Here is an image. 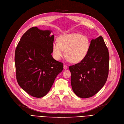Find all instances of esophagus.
<instances>
[{
    "instance_id": "obj_1",
    "label": "esophagus",
    "mask_w": 124,
    "mask_h": 124,
    "mask_svg": "<svg viewBox=\"0 0 124 124\" xmlns=\"http://www.w3.org/2000/svg\"><path fill=\"white\" fill-rule=\"evenodd\" d=\"M63 67H64V69H67L68 68L67 66V65H64V66H63Z\"/></svg>"
}]
</instances>
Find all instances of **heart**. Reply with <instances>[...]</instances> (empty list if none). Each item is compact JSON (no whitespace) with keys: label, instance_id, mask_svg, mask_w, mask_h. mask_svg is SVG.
<instances>
[{"label":"heart","instance_id":"1","mask_svg":"<svg viewBox=\"0 0 124 124\" xmlns=\"http://www.w3.org/2000/svg\"><path fill=\"white\" fill-rule=\"evenodd\" d=\"M90 46L89 39L79 33L63 35L58 39V42L52 45L53 55L56 60H60L64 55L72 63H78L87 56Z\"/></svg>","mask_w":124,"mask_h":124}]
</instances>
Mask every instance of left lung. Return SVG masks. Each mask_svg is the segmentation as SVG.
Instances as JSON below:
<instances>
[{
	"label": "left lung",
	"mask_w": 124,
	"mask_h": 124,
	"mask_svg": "<svg viewBox=\"0 0 124 124\" xmlns=\"http://www.w3.org/2000/svg\"><path fill=\"white\" fill-rule=\"evenodd\" d=\"M109 59L108 50L103 38L100 36L92 39L86 57L69 66L71 86L76 95L88 98L101 89L108 78Z\"/></svg>",
	"instance_id": "left-lung-1"
}]
</instances>
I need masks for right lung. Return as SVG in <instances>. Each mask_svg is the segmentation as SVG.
<instances>
[{
  "label": "right lung",
  "instance_id": "right-lung-1",
  "mask_svg": "<svg viewBox=\"0 0 124 124\" xmlns=\"http://www.w3.org/2000/svg\"><path fill=\"white\" fill-rule=\"evenodd\" d=\"M32 27L23 35L15 52L16 80L28 94L40 98L49 92L63 64L52 57L54 35Z\"/></svg>",
  "mask_w": 124,
  "mask_h": 124
}]
</instances>
